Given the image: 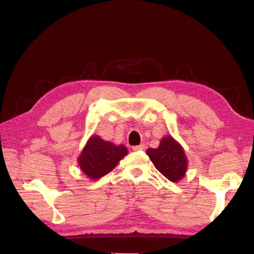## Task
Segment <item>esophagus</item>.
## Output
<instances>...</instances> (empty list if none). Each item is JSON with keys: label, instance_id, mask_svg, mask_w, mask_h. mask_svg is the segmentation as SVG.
I'll return each instance as SVG.
<instances>
[{"label": "esophagus", "instance_id": "obj_1", "mask_svg": "<svg viewBox=\"0 0 254 254\" xmlns=\"http://www.w3.org/2000/svg\"><path fill=\"white\" fill-rule=\"evenodd\" d=\"M144 149H145V145L144 144L136 145V146H133V150H135V152H137V150H144Z\"/></svg>", "mask_w": 254, "mask_h": 254}]
</instances>
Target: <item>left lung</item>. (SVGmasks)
I'll return each mask as SVG.
<instances>
[{"label":"left lung","mask_w":254,"mask_h":254,"mask_svg":"<svg viewBox=\"0 0 254 254\" xmlns=\"http://www.w3.org/2000/svg\"><path fill=\"white\" fill-rule=\"evenodd\" d=\"M147 155L161 175L172 182L182 179L187 171V157L182 147L171 136L161 139L158 148L147 149Z\"/></svg>","instance_id":"8db88e82"}]
</instances>
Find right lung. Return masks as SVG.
<instances>
[{"mask_svg": "<svg viewBox=\"0 0 254 254\" xmlns=\"http://www.w3.org/2000/svg\"><path fill=\"white\" fill-rule=\"evenodd\" d=\"M127 154V149L123 145L116 146L99 136H93L80 154L78 165L90 179H98L109 174Z\"/></svg>", "mask_w": 254, "mask_h": 254, "instance_id": "add662e5", "label": "right lung"}]
</instances>
